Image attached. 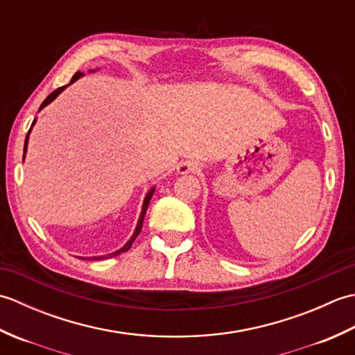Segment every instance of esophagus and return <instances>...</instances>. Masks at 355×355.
Returning a JSON list of instances; mask_svg holds the SVG:
<instances>
[{
	"instance_id": "obj_1",
	"label": "esophagus",
	"mask_w": 355,
	"mask_h": 355,
	"mask_svg": "<svg viewBox=\"0 0 355 355\" xmlns=\"http://www.w3.org/2000/svg\"><path fill=\"white\" fill-rule=\"evenodd\" d=\"M197 169H198V166H197V163H193V162H183V163L178 164V172L180 173L195 172Z\"/></svg>"
}]
</instances>
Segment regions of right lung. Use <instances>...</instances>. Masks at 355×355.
Returning <instances> with one entry per match:
<instances>
[{
    "label": "right lung",
    "mask_w": 355,
    "mask_h": 355,
    "mask_svg": "<svg viewBox=\"0 0 355 355\" xmlns=\"http://www.w3.org/2000/svg\"><path fill=\"white\" fill-rule=\"evenodd\" d=\"M82 76V74L78 71V73H74V76L71 78V80H70V84H73L74 80H78L79 78ZM69 84V85H70ZM67 88V85L65 87H59L58 89H55V92H53L51 94H49L47 96V99H45L44 102H42V105H41V108H44L45 105H49L51 101H55L56 97L61 94L64 89ZM35 123V122H33ZM28 134H30V131H28ZM28 134H27V137H26V143H24V153H26V149H27V141H28ZM154 191L155 189H150L149 192H148V195H146V198H145V201H143V207H141V214H140V218H139V223H137V227H135V230H134V235L131 236V239L128 241V243L120 248V250H117V252H114V253H111V254H108V256H96V258H87V259H103V258H111V256H117V254H120V253H123V252H128L131 248V245H132V243L135 241V238L139 236V233H140V230H141V225H143V220H145V214H146V209H148V206H149V201H150V198H153V195H154Z\"/></svg>",
    "instance_id": "1"
}]
</instances>
